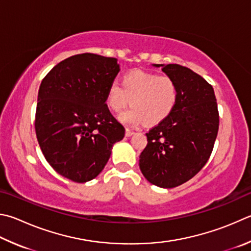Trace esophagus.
<instances>
[{
  "label": "esophagus",
  "instance_id": "34e87169",
  "mask_svg": "<svg viewBox=\"0 0 251 251\" xmlns=\"http://www.w3.org/2000/svg\"><path fill=\"white\" fill-rule=\"evenodd\" d=\"M134 134H135V131L134 130H130V129H126V131H125L126 137H130V136H133Z\"/></svg>",
  "mask_w": 251,
  "mask_h": 251
}]
</instances>
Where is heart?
Returning <instances> with one entry per match:
<instances>
[{"instance_id":"obj_1","label":"heart","mask_w":251,"mask_h":251,"mask_svg":"<svg viewBox=\"0 0 251 251\" xmlns=\"http://www.w3.org/2000/svg\"><path fill=\"white\" fill-rule=\"evenodd\" d=\"M121 84L111 83L106 92V105L114 113H122L120 121L128 126L157 125L169 117L179 98V89L170 76L143 70L130 71L123 76Z\"/></svg>"}]
</instances>
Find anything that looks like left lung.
I'll return each instance as SVG.
<instances>
[{
	"instance_id": "1",
	"label": "left lung",
	"mask_w": 251,
	"mask_h": 251,
	"mask_svg": "<svg viewBox=\"0 0 251 251\" xmlns=\"http://www.w3.org/2000/svg\"><path fill=\"white\" fill-rule=\"evenodd\" d=\"M153 66L176 81L179 98L171 115L146 134L139 168L150 183L171 189L192 179L207 162L220 115L213 86L201 75L176 63Z\"/></svg>"
}]
</instances>
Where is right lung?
I'll list each match as a JSON object with an SVG mask.
<instances>
[{"instance_id": "right-lung-1", "label": "right lung", "mask_w": 251, "mask_h": 251, "mask_svg": "<svg viewBox=\"0 0 251 251\" xmlns=\"http://www.w3.org/2000/svg\"><path fill=\"white\" fill-rule=\"evenodd\" d=\"M116 58L80 53L50 70L39 86L35 130L53 170L78 183L97 177L125 128L106 105Z\"/></svg>"}]
</instances>
